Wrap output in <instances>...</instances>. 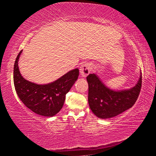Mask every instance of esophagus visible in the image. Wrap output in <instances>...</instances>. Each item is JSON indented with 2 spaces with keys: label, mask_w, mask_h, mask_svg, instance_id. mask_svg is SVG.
Wrapping results in <instances>:
<instances>
[{
  "label": "esophagus",
  "mask_w": 156,
  "mask_h": 156,
  "mask_svg": "<svg viewBox=\"0 0 156 156\" xmlns=\"http://www.w3.org/2000/svg\"><path fill=\"white\" fill-rule=\"evenodd\" d=\"M91 64L87 62H84L82 64L80 67V73L81 77H86L89 75V73L91 72Z\"/></svg>",
  "instance_id": "1"
}]
</instances>
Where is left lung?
Returning a JSON list of instances; mask_svg holds the SVG:
<instances>
[{"label": "left lung", "mask_w": 156, "mask_h": 156, "mask_svg": "<svg viewBox=\"0 0 156 156\" xmlns=\"http://www.w3.org/2000/svg\"><path fill=\"white\" fill-rule=\"evenodd\" d=\"M87 80L89 107L98 118L107 119L120 114L135 104L141 89L142 73L135 86L119 91L107 87L96 73H90Z\"/></svg>", "instance_id": "obj_1"}]
</instances>
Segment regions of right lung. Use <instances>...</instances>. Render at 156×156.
Here are the masks:
<instances>
[{
    "mask_svg": "<svg viewBox=\"0 0 156 156\" xmlns=\"http://www.w3.org/2000/svg\"><path fill=\"white\" fill-rule=\"evenodd\" d=\"M22 51L17 56L14 67V83L18 96L28 109L36 114L52 117L62 108L66 94L78 78V69L69 71L48 84L31 83L23 77L18 68V60Z\"/></svg>",
    "mask_w": 156,
    "mask_h": 156,
    "instance_id": "add662e5",
    "label": "right lung"
}]
</instances>
